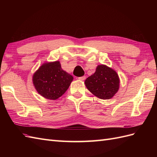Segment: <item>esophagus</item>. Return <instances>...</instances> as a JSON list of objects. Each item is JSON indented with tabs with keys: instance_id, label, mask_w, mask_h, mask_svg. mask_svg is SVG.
Wrapping results in <instances>:
<instances>
[{
	"instance_id": "1",
	"label": "esophagus",
	"mask_w": 157,
	"mask_h": 157,
	"mask_svg": "<svg viewBox=\"0 0 157 157\" xmlns=\"http://www.w3.org/2000/svg\"><path fill=\"white\" fill-rule=\"evenodd\" d=\"M86 76H82V77H78V80H84L85 79H86Z\"/></svg>"
}]
</instances>
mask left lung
<instances>
[{
    "label": "left lung",
    "mask_w": 157,
    "mask_h": 157,
    "mask_svg": "<svg viewBox=\"0 0 157 157\" xmlns=\"http://www.w3.org/2000/svg\"><path fill=\"white\" fill-rule=\"evenodd\" d=\"M85 85L95 96L102 99L112 98L119 89L120 79L115 70L105 65H98L96 72L85 80Z\"/></svg>",
    "instance_id": "left-lung-1"
}]
</instances>
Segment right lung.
I'll return each instance as SVG.
<instances>
[{
	"label": "right lung",
	"mask_w": 157,
	"mask_h": 157,
	"mask_svg": "<svg viewBox=\"0 0 157 157\" xmlns=\"http://www.w3.org/2000/svg\"><path fill=\"white\" fill-rule=\"evenodd\" d=\"M73 77L61 69L59 61L42 64L33 76V82L39 94L55 100L67 91Z\"/></svg>",
	"instance_id": "right-lung-1"
}]
</instances>
